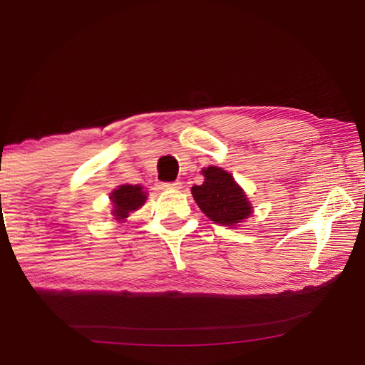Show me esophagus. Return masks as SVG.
Returning <instances> with one entry per match:
<instances>
[{"instance_id": "obj_1", "label": "esophagus", "mask_w": 365, "mask_h": 365, "mask_svg": "<svg viewBox=\"0 0 365 365\" xmlns=\"http://www.w3.org/2000/svg\"><path fill=\"white\" fill-rule=\"evenodd\" d=\"M182 183L180 182H168L161 185V190H180Z\"/></svg>"}]
</instances>
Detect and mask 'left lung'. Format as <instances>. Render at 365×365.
<instances>
[{"label": "left lung", "instance_id": "8db88e82", "mask_svg": "<svg viewBox=\"0 0 365 365\" xmlns=\"http://www.w3.org/2000/svg\"><path fill=\"white\" fill-rule=\"evenodd\" d=\"M204 183L195 185L191 195L208 220L226 227L245 222L254 212L247 195L227 170L218 166L202 169Z\"/></svg>", "mask_w": 365, "mask_h": 365}]
</instances>
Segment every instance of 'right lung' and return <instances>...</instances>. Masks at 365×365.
Returning <instances> with one entry per match:
<instances>
[{
  "label": "right lung",
  "mask_w": 365,
  "mask_h": 365,
  "mask_svg": "<svg viewBox=\"0 0 365 365\" xmlns=\"http://www.w3.org/2000/svg\"><path fill=\"white\" fill-rule=\"evenodd\" d=\"M110 200L113 204L111 215L118 222H125L130 213L139 210L147 200V191L143 185H120L111 191Z\"/></svg>",
  "instance_id": "obj_1"
}]
</instances>
